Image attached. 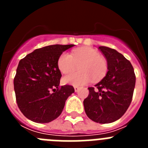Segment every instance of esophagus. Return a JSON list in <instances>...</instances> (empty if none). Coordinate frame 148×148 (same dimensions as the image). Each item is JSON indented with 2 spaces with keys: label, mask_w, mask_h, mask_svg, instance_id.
I'll list each match as a JSON object with an SVG mask.
<instances>
[{
  "label": "esophagus",
  "mask_w": 148,
  "mask_h": 148,
  "mask_svg": "<svg viewBox=\"0 0 148 148\" xmlns=\"http://www.w3.org/2000/svg\"><path fill=\"white\" fill-rule=\"evenodd\" d=\"M74 90H75V92H78V90H79V87H74Z\"/></svg>",
  "instance_id": "34e87169"
}]
</instances>
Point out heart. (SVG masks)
Instances as JSON below:
<instances>
[{"label":"heart","instance_id":"1","mask_svg":"<svg viewBox=\"0 0 148 148\" xmlns=\"http://www.w3.org/2000/svg\"><path fill=\"white\" fill-rule=\"evenodd\" d=\"M79 66L80 72L64 77L65 84L73 86L86 85L91 82L99 81L108 73V63L95 49L83 47L75 49L71 55L64 53L58 59V67L64 74L75 71Z\"/></svg>","mask_w":148,"mask_h":148}]
</instances>
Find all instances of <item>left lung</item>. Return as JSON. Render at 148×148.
<instances>
[{
  "mask_svg": "<svg viewBox=\"0 0 148 148\" xmlns=\"http://www.w3.org/2000/svg\"><path fill=\"white\" fill-rule=\"evenodd\" d=\"M108 61L106 76L95 87H88L84 110L91 120L108 124L119 119L128 109L136 84L131 63L116 49L99 47Z\"/></svg>",
  "mask_w": 148,
  "mask_h": 148,
  "instance_id": "1",
  "label": "left lung"
}]
</instances>
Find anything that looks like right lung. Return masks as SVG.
I'll return each mask as SVG.
<instances>
[{
	"instance_id": "add662e5",
	"label": "right lung",
	"mask_w": 148,
	"mask_h": 148,
	"mask_svg": "<svg viewBox=\"0 0 148 148\" xmlns=\"http://www.w3.org/2000/svg\"><path fill=\"white\" fill-rule=\"evenodd\" d=\"M69 45H50L34 50L18 64L14 90L18 108L34 122L49 123L62 113L65 101L75 90L59 87L61 77L58 59Z\"/></svg>"
}]
</instances>
